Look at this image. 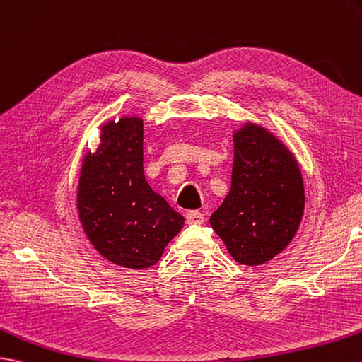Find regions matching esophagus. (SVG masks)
Returning a JSON list of instances; mask_svg holds the SVG:
<instances>
[{"label": "esophagus", "mask_w": 362, "mask_h": 362, "mask_svg": "<svg viewBox=\"0 0 362 362\" xmlns=\"http://www.w3.org/2000/svg\"><path fill=\"white\" fill-rule=\"evenodd\" d=\"M204 221H205V217L200 211H188L187 213V222L189 225H200V223H204Z\"/></svg>", "instance_id": "esophagus-1"}]
</instances>
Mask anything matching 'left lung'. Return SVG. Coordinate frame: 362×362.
<instances>
[{
  "label": "left lung",
  "mask_w": 362,
  "mask_h": 362,
  "mask_svg": "<svg viewBox=\"0 0 362 362\" xmlns=\"http://www.w3.org/2000/svg\"><path fill=\"white\" fill-rule=\"evenodd\" d=\"M304 185L290 151L255 124L234 136L231 189L209 217L230 255L260 265L288 245L304 213Z\"/></svg>",
  "instance_id": "left-lung-1"
}]
</instances>
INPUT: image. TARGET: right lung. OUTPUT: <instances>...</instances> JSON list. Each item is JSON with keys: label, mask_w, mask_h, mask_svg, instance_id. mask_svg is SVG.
I'll return each mask as SVG.
<instances>
[{"label": "right lung", "mask_w": 362, "mask_h": 362, "mask_svg": "<svg viewBox=\"0 0 362 362\" xmlns=\"http://www.w3.org/2000/svg\"><path fill=\"white\" fill-rule=\"evenodd\" d=\"M78 213L98 253L132 270L156 265L182 230L183 217L145 180L140 119L103 126L98 149L83 162Z\"/></svg>", "instance_id": "obj_1"}]
</instances>
